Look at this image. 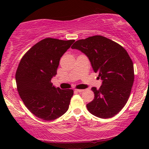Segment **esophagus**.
Segmentation results:
<instances>
[{"instance_id":"34e87169","label":"esophagus","mask_w":149,"mask_h":149,"mask_svg":"<svg viewBox=\"0 0 149 149\" xmlns=\"http://www.w3.org/2000/svg\"><path fill=\"white\" fill-rule=\"evenodd\" d=\"M75 91L78 92V93H82V92L84 91V89H75Z\"/></svg>"}]
</instances>
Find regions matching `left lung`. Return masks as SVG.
<instances>
[{"label": "left lung", "mask_w": 149, "mask_h": 149, "mask_svg": "<svg viewBox=\"0 0 149 149\" xmlns=\"http://www.w3.org/2000/svg\"><path fill=\"white\" fill-rule=\"evenodd\" d=\"M72 49L79 50L89 58L102 84L99 89L92 87L95 98L87 104V110L103 119L114 116L124 107L134 81V68L123 47L101 35L78 40Z\"/></svg>", "instance_id": "left-lung-1"}]
</instances>
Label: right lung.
I'll return each instance as SVG.
<instances>
[{"label": "right lung", "mask_w": 149, "mask_h": 149, "mask_svg": "<svg viewBox=\"0 0 149 149\" xmlns=\"http://www.w3.org/2000/svg\"><path fill=\"white\" fill-rule=\"evenodd\" d=\"M74 41L44 39L20 60L16 72L17 91L27 109L40 119L53 120L68 110L74 91L55 87L51 79L56 74L60 58Z\"/></svg>", "instance_id": "right-lung-1"}]
</instances>
